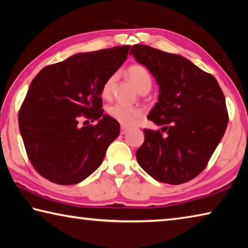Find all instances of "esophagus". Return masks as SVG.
<instances>
[{"label": "esophagus", "mask_w": 248, "mask_h": 248, "mask_svg": "<svg viewBox=\"0 0 248 248\" xmlns=\"http://www.w3.org/2000/svg\"><path fill=\"white\" fill-rule=\"evenodd\" d=\"M129 131V128L128 127H124V125H121V129H120V133L121 134H125Z\"/></svg>", "instance_id": "1"}]
</instances>
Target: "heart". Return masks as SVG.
<instances>
[{"mask_svg":"<svg viewBox=\"0 0 248 248\" xmlns=\"http://www.w3.org/2000/svg\"><path fill=\"white\" fill-rule=\"evenodd\" d=\"M127 75L130 78L134 86L140 93H148L152 87V78L149 71L146 70L145 66L141 64H132L127 69ZM116 81V75L112 74L109 77L102 87V95L103 97L108 98L110 97L112 87ZM108 115L111 117L112 119L118 121L119 124L124 125H131L137 123V120L142 116L141 109L136 107L125 106L123 104H114L109 106L107 109Z\"/></svg>","mask_w":248,"mask_h":248,"instance_id":"1","label":"heart"}]
</instances>
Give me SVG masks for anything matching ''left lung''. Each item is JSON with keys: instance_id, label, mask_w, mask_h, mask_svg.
<instances>
[{"instance_id": "left-lung-1", "label": "left lung", "mask_w": 248, "mask_h": 248, "mask_svg": "<svg viewBox=\"0 0 248 248\" xmlns=\"http://www.w3.org/2000/svg\"><path fill=\"white\" fill-rule=\"evenodd\" d=\"M130 54L157 83L158 100L148 119L167 132L144 129L138 163L157 182H189L223 138L229 121L223 92L213 75L179 54L143 45L132 46Z\"/></svg>"}]
</instances>
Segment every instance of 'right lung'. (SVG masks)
I'll list each match as a JSON object with an SVG mask.
<instances>
[{"label": "right lung", "instance_id": "obj_1", "mask_svg": "<svg viewBox=\"0 0 248 248\" xmlns=\"http://www.w3.org/2000/svg\"><path fill=\"white\" fill-rule=\"evenodd\" d=\"M130 46L81 52L36 75L20 107L18 124L29 161L43 177L59 185L81 183L103 163L120 133L104 114L102 87L127 59ZM96 121L81 127L78 121Z\"/></svg>", "mask_w": 248, "mask_h": 248}]
</instances>
